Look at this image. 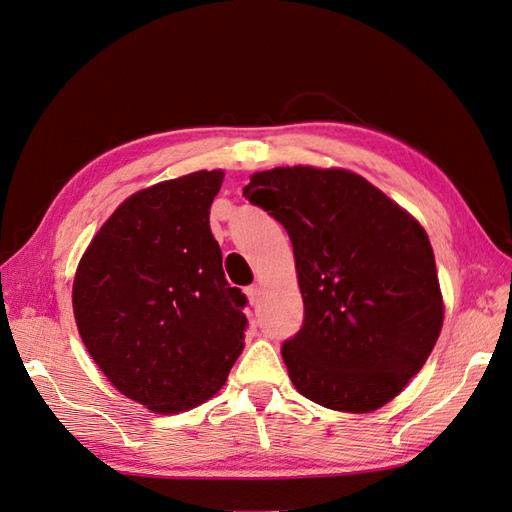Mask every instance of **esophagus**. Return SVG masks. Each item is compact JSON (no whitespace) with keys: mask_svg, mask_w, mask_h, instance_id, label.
Listing matches in <instances>:
<instances>
[{"mask_svg":"<svg viewBox=\"0 0 512 512\" xmlns=\"http://www.w3.org/2000/svg\"><path fill=\"white\" fill-rule=\"evenodd\" d=\"M244 293H246V297H249L251 306H255L257 301H259V287H257V285H251V287L244 289Z\"/></svg>","mask_w":512,"mask_h":512,"instance_id":"obj_1","label":"esophagus"}]
</instances>
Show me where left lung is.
<instances>
[{"label":"left lung","instance_id":"8db88e82","mask_svg":"<svg viewBox=\"0 0 512 512\" xmlns=\"http://www.w3.org/2000/svg\"><path fill=\"white\" fill-rule=\"evenodd\" d=\"M293 244L304 325L282 344L299 394L335 411L384 407L418 373L443 327L424 227L361 175L280 166L244 187Z\"/></svg>","mask_w":512,"mask_h":512}]
</instances>
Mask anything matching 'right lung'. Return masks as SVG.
I'll return each mask as SVG.
<instances>
[{
	"label": "right lung",
	"instance_id": "add662e5",
	"mask_svg": "<svg viewBox=\"0 0 512 512\" xmlns=\"http://www.w3.org/2000/svg\"><path fill=\"white\" fill-rule=\"evenodd\" d=\"M221 183V170H198L132 194L75 272V325L92 361L156 413L211 399L244 348L246 297L225 280L208 225Z\"/></svg>",
	"mask_w": 512,
	"mask_h": 512
}]
</instances>
